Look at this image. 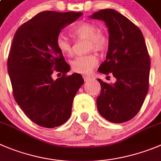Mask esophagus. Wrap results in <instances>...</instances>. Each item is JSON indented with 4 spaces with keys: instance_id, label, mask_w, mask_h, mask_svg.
I'll list each match as a JSON object with an SVG mask.
<instances>
[{
    "instance_id": "esophagus-1",
    "label": "esophagus",
    "mask_w": 161,
    "mask_h": 161,
    "mask_svg": "<svg viewBox=\"0 0 161 161\" xmlns=\"http://www.w3.org/2000/svg\"><path fill=\"white\" fill-rule=\"evenodd\" d=\"M82 77H83V79L85 82H88V81H90L91 79V78L88 75H83Z\"/></svg>"
}]
</instances>
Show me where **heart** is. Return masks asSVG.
Instances as JSON below:
<instances>
[{"mask_svg": "<svg viewBox=\"0 0 161 161\" xmlns=\"http://www.w3.org/2000/svg\"><path fill=\"white\" fill-rule=\"evenodd\" d=\"M70 33L75 38L86 40V51L97 52H103L108 46V39L104 33L98 31L95 25L89 22H82L71 28ZM56 47L63 55L70 56L73 55V45L64 36L60 34L56 38ZM97 57L94 54L90 53L76 57L70 63L73 71L79 74H89L92 71L97 64Z\"/></svg>", "mask_w": 161, "mask_h": 161, "instance_id": "b5f03b06", "label": "heart"}]
</instances>
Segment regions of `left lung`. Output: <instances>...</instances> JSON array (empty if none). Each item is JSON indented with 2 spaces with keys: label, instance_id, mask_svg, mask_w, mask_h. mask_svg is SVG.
<instances>
[{
  "label": "left lung",
  "instance_id": "left-lung-1",
  "mask_svg": "<svg viewBox=\"0 0 161 161\" xmlns=\"http://www.w3.org/2000/svg\"><path fill=\"white\" fill-rule=\"evenodd\" d=\"M90 18L104 21L109 31L106 59L97 70L116 79L111 84L97 79L101 84L97 110L110 122H125L139 112L148 91L150 58L143 34L128 18L111 8Z\"/></svg>",
  "mask_w": 161,
  "mask_h": 161
}]
</instances>
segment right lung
Instances as JSON below:
<instances>
[{"mask_svg": "<svg viewBox=\"0 0 161 161\" xmlns=\"http://www.w3.org/2000/svg\"><path fill=\"white\" fill-rule=\"evenodd\" d=\"M82 13L44 11L17 29L8 58V72L15 100L30 120L45 128L64 124L84 80L66 74L70 66L56 47L60 31ZM53 72L63 74L55 80Z\"/></svg>", "mask_w": 161, "mask_h": 161, "instance_id": "right-lung-1", "label": "right lung"}]
</instances>
